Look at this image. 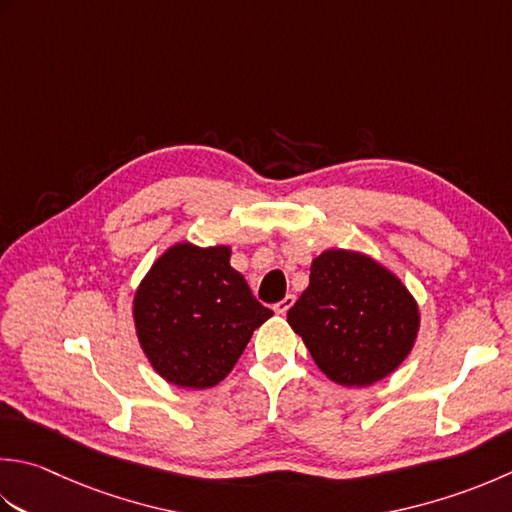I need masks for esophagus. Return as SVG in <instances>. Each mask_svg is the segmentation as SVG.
<instances>
[{"mask_svg":"<svg viewBox=\"0 0 512 512\" xmlns=\"http://www.w3.org/2000/svg\"><path fill=\"white\" fill-rule=\"evenodd\" d=\"M293 304H295V295H286L282 302H277L275 306H273V310L277 315H286L290 308H293Z\"/></svg>","mask_w":512,"mask_h":512,"instance_id":"obj_1","label":"esophagus"}]
</instances>
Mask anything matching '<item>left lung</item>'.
Wrapping results in <instances>:
<instances>
[{
	"instance_id": "8db88e82",
	"label": "left lung",
	"mask_w": 512,
	"mask_h": 512,
	"mask_svg": "<svg viewBox=\"0 0 512 512\" xmlns=\"http://www.w3.org/2000/svg\"><path fill=\"white\" fill-rule=\"evenodd\" d=\"M419 306L393 270L366 253L328 248L288 310L317 368L339 386L364 388L402 366L419 333Z\"/></svg>"
}]
</instances>
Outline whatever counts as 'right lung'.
Listing matches in <instances>:
<instances>
[{
    "label": "right lung",
    "mask_w": 512,
    "mask_h": 512,
    "mask_svg": "<svg viewBox=\"0 0 512 512\" xmlns=\"http://www.w3.org/2000/svg\"><path fill=\"white\" fill-rule=\"evenodd\" d=\"M273 310L230 266V246L177 242L133 297L135 333L155 373L179 388H213L233 370Z\"/></svg>",
    "instance_id": "right-lung-1"
}]
</instances>
